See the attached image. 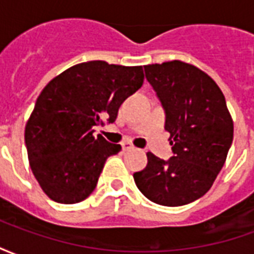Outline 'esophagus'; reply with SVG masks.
Returning <instances> with one entry per match:
<instances>
[{"mask_svg": "<svg viewBox=\"0 0 254 254\" xmlns=\"http://www.w3.org/2000/svg\"><path fill=\"white\" fill-rule=\"evenodd\" d=\"M121 145H122V151H124V152H127V151H132V149L134 148L132 144H129V143H127V141H125V143H122Z\"/></svg>", "mask_w": 254, "mask_h": 254, "instance_id": "esophagus-1", "label": "esophagus"}]
</instances>
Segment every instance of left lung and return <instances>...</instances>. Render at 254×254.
<instances>
[{
  "label": "left lung",
  "instance_id": "8db88e82",
  "mask_svg": "<svg viewBox=\"0 0 254 254\" xmlns=\"http://www.w3.org/2000/svg\"><path fill=\"white\" fill-rule=\"evenodd\" d=\"M144 69L165 107L174 156L166 162L148 152L145 169L133 178L152 202L185 205L212 187L233 143L234 122L223 92L200 67L174 60Z\"/></svg>",
  "mask_w": 254,
  "mask_h": 254
}]
</instances>
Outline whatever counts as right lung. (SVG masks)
<instances>
[{"label": "right lung", "instance_id": "1", "mask_svg": "<svg viewBox=\"0 0 254 254\" xmlns=\"http://www.w3.org/2000/svg\"><path fill=\"white\" fill-rule=\"evenodd\" d=\"M143 81V66L88 61L42 89L24 138L31 170L49 198L74 204L94 191L106 159L121 151L102 134L95 137L94 127L116 121L122 102Z\"/></svg>", "mask_w": 254, "mask_h": 254}]
</instances>
